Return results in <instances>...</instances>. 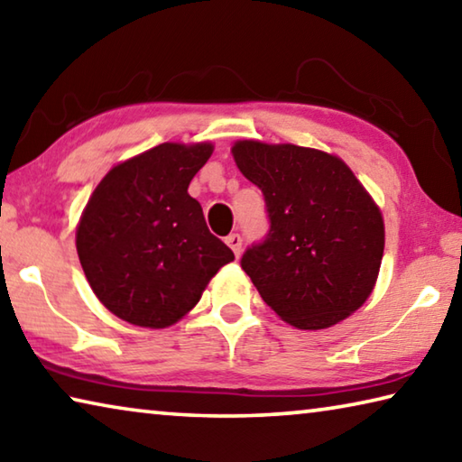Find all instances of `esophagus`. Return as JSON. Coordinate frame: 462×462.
I'll use <instances>...</instances> for the list:
<instances>
[{"label": "esophagus", "instance_id": "obj_1", "mask_svg": "<svg viewBox=\"0 0 462 462\" xmlns=\"http://www.w3.org/2000/svg\"><path fill=\"white\" fill-rule=\"evenodd\" d=\"M226 245L232 248L234 254L240 256V253H242V236H240V234H230V236L226 238Z\"/></svg>", "mask_w": 462, "mask_h": 462}]
</instances>
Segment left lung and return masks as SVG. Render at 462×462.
I'll use <instances>...</instances> for the list:
<instances>
[{
    "label": "left lung",
    "mask_w": 462,
    "mask_h": 462,
    "mask_svg": "<svg viewBox=\"0 0 462 462\" xmlns=\"http://www.w3.org/2000/svg\"><path fill=\"white\" fill-rule=\"evenodd\" d=\"M232 154L267 203L269 234L240 261L264 303L301 330L348 318L379 275L377 203L346 162L316 148L238 140Z\"/></svg>",
    "instance_id": "8db88e82"
}]
</instances>
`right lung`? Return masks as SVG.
<instances>
[{
  "instance_id": "1",
  "label": "right lung",
  "mask_w": 462,
  "mask_h": 462,
  "mask_svg": "<svg viewBox=\"0 0 462 462\" xmlns=\"http://www.w3.org/2000/svg\"><path fill=\"white\" fill-rule=\"evenodd\" d=\"M212 152L209 143L159 144L116 165L91 193L77 226V254L93 293L124 322H179L234 261L187 193Z\"/></svg>"
}]
</instances>
